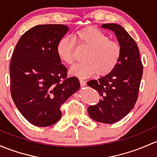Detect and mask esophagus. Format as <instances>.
Segmentation results:
<instances>
[{
  "mask_svg": "<svg viewBox=\"0 0 157 157\" xmlns=\"http://www.w3.org/2000/svg\"><path fill=\"white\" fill-rule=\"evenodd\" d=\"M80 84L82 87H85L86 85V82L85 81H84L83 79H80Z\"/></svg>",
  "mask_w": 157,
  "mask_h": 157,
  "instance_id": "34e87169",
  "label": "esophagus"
}]
</instances>
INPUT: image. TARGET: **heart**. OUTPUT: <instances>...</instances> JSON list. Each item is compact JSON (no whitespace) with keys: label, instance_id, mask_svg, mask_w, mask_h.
I'll return each instance as SVG.
<instances>
[{"label":"heart","instance_id":"heart-1","mask_svg":"<svg viewBox=\"0 0 157 157\" xmlns=\"http://www.w3.org/2000/svg\"><path fill=\"white\" fill-rule=\"evenodd\" d=\"M75 43L88 49L82 58L84 61L70 69L72 75L87 78L96 72L99 76H103L112 72L118 64L121 57V45L109 40V36L98 28L89 27L75 32L72 37L66 36L59 40L57 54L67 64H72L74 61Z\"/></svg>","mask_w":157,"mask_h":157}]
</instances>
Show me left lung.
Listing matches in <instances>:
<instances>
[{
  "label": "left lung",
  "instance_id": "1",
  "mask_svg": "<svg viewBox=\"0 0 157 157\" xmlns=\"http://www.w3.org/2000/svg\"><path fill=\"white\" fill-rule=\"evenodd\" d=\"M102 28L114 32L121 45V57L112 72L87 83L102 97L98 104L88 107L87 112L98 122L113 124L125 117L134 107L139 97L143 65L136 41L123 27L111 23L103 24Z\"/></svg>",
  "mask_w": 157,
  "mask_h": 157
}]
</instances>
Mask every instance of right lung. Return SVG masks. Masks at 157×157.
Wrapping results in <instances>:
<instances>
[{
	"label": "right lung",
	"instance_id": "add662e5",
	"mask_svg": "<svg viewBox=\"0 0 157 157\" xmlns=\"http://www.w3.org/2000/svg\"><path fill=\"white\" fill-rule=\"evenodd\" d=\"M64 25H40L18 40L10 62V92L16 107L35 126H51L61 117L60 107L80 88L75 76L56 52L60 38L68 31Z\"/></svg>",
	"mask_w": 157,
	"mask_h": 157
}]
</instances>
